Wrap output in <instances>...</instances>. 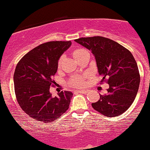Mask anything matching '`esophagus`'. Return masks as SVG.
<instances>
[{"label": "esophagus", "mask_w": 150, "mask_h": 150, "mask_svg": "<svg viewBox=\"0 0 150 150\" xmlns=\"http://www.w3.org/2000/svg\"><path fill=\"white\" fill-rule=\"evenodd\" d=\"M76 92L77 93H82V94H86V93H87V91H86V90H77Z\"/></svg>", "instance_id": "obj_1"}]
</instances>
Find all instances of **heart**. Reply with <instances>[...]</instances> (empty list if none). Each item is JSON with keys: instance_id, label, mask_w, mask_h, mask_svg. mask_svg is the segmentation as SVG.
<instances>
[{"instance_id": "1", "label": "heart", "mask_w": 150, "mask_h": 150, "mask_svg": "<svg viewBox=\"0 0 150 150\" xmlns=\"http://www.w3.org/2000/svg\"><path fill=\"white\" fill-rule=\"evenodd\" d=\"M87 52V51L85 49H75L73 50L72 51V56L77 61H78L80 59L81 57L85 54V53ZM63 58L61 57L59 58L58 62V68H61V65H62V62H63ZM69 85L71 86V87H82L85 85V77L84 76H73L70 77V79L69 80Z\"/></svg>"}]
</instances>
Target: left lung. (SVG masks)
Here are the masks:
<instances>
[{
  "mask_svg": "<svg viewBox=\"0 0 150 150\" xmlns=\"http://www.w3.org/2000/svg\"><path fill=\"white\" fill-rule=\"evenodd\" d=\"M75 42L92 51L97 62L101 82L107 80V94L92 103L94 109L106 116L124 113L135 100L140 82L138 67L130 51L103 37H82Z\"/></svg>",
  "mask_w": 150,
  "mask_h": 150,
  "instance_id": "8db88e82",
  "label": "left lung"
}]
</instances>
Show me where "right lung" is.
Here are the masks:
<instances>
[{"mask_svg": "<svg viewBox=\"0 0 150 150\" xmlns=\"http://www.w3.org/2000/svg\"><path fill=\"white\" fill-rule=\"evenodd\" d=\"M71 42L55 41L40 44L18 62L14 73L15 92L19 105L27 116L42 123L54 121L69 108L73 93L58 92L53 97L50 87L61 55Z\"/></svg>", "mask_w": 150, "mask_h": 150, "instance_id": "obj_1", "label": "right lung"}]
</instances>
